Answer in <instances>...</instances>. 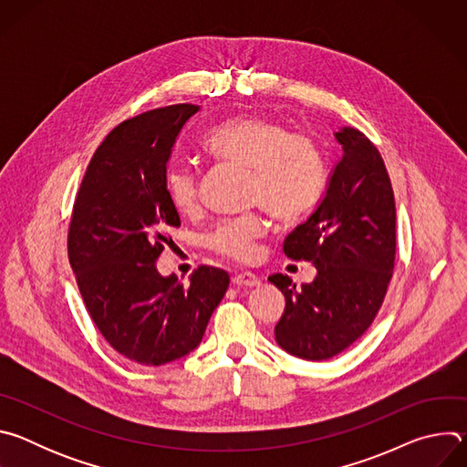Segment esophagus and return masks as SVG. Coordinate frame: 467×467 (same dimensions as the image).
Instances as JSON below:
<instances>
[{"label": "esophagus", "mask_w": 467, "mask_h": 467, "mask_svg": "<svg viewBox=\"0 0 467 467\" xmlns=\"http://www.w3.org/2000/svg\"><path fill=\"white\" fill-rule=\"evenodd\" d=\"M233 285L234 286H258L260 285V279L254 275V274H251V272H240V274H236L234 277H233Z\"/></svg>", "instance_id": "esophagus-1"}]
</instances>
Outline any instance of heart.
Returning a JSON list of instances; mask_svg holds the SVG:
<instances>
[{
  "label": "heart",
  "mask_w": 467,
  "mask_h": 467,
  "mask_svg": "<svg viewBox=\"0 0 467 467\" xmlns=\"http://www.w3.org/2000/svg\"><path fill=\"white\" fill-rule=\"evenodd\" d=\"M205 146L214 157L249 168V202L281 222L306 216L325 190V161L316 142L277 119L256 114L231 118L211 130ZM164 182L179 213L197 207L199 177L192 166H170ZM262 231L258 214L227 218L209 233L207 245L218 254L247 260Z\"/></svg>",
  "instance_id": "heart-1"
}]
</instances>
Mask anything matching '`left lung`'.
I'll list each match as a JSON object with an SVG mask.
<instances>
[{
	"mask_svg": "<svg viewBox=\"0 0 467 467\" xmlns=\"http://www.w3.org/2000/svg\"><path fill=\"white\" fill-rule=\"evenodd\" d=\"M344 155L332 168L316 211L285 240V254L316 265L312 283H274L286 299L275 340L290 355L327 360L373 323L395 260V202L379 150L353 127L335 132Z\"/></svg>",
	"mask_w": 467,
	"mask_h": 467,
	"instance_id": "1",
	"label": "left lung"
}]
</instances>
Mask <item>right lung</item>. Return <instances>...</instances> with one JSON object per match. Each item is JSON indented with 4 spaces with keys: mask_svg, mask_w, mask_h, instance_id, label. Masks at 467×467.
I'll list each match as a JSON object with an SVG mask.
<instances>
[{
    "mask_svg": "<svg viewBox=\"0 0 467 467\" xmlns=\"http://www.w3.org/2000/svg\"><path fill=\"white\" fill-rule=\"evenodd\" d=\"M182 103L148 110L114 127L96 150L78 192L68 258L87 310L103 338L144 366L173 362L202 342L229 274L199 265L182 285L162 277L157 258L179 227L166 192V166L184 123Z\"/></svg>",
    "mask_w": 467,
    "mask_h": 467,
    "instance_id": "obj_1",
    "label": "right lung"
}]
</instances>
